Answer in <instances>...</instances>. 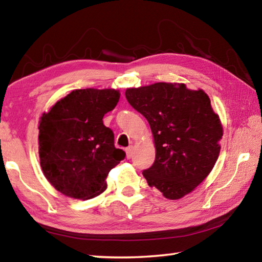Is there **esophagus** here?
I'll return each mask as SVG.
<instances>
[{
    "mask_svg": "<svg viewBox=\"0 0 262 262\" xmlns=\"http://www.w3.org/2000/svg\"><path fill=\"white\" fill-rule=\"evenodd\" d=\"M126 154H127V158L130 159L132 156H133V147H132V145H129V147L126 148Z\"/></svg>",
    "mask_w": 262,
    "mask_h": 262,
    "instance_id": "obj_1",
    "label": "esophagus"
}]
</instances>
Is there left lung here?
Here are the masks:
<instances>
[{
  "instance_id": "obj_1",
  "label": "left lung",
  "mask_w": 262,
  "mask_h": 262,
  "mask_svg": "<svg viewBox=\"0 0 262 262\" xmlns=\"http://www.w3.org/2000/svg\"><path fill=\"white\" fill-rule=\"evenodd\" d=\"M133 108L151 128L156 158L143 171L150 187L178 200L200 185L219 158L221 121L203 90L185 84L155 83L126 90Z\"/></svg>"
}]
</instances>
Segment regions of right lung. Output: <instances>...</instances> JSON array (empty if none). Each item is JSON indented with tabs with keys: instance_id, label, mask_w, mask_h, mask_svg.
<instances>
[{
	"instance_id": "obj_1",
	"label": "right lung",
	"mask_w": 262,
	"mask_h": 262,
	"mask_svg": "<svg viewBox=\"0 0 262 262\" xmlns=\"http://www.w3.org/2000/svg\"><path fill=\"white\" fill-rule=\"evenodd\" d=\"M113 89L74 90L43 113L39 122V157L43 176L69 198L86 200L106 189V177L126 157L114 147L103 122L117 106Z\"/></svg>"
}]
</instances>
